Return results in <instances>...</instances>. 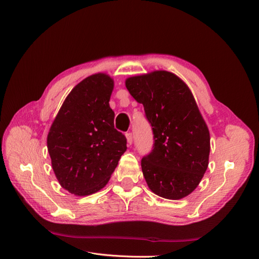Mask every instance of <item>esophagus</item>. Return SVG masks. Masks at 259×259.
<instances>
[{
	"label": "esophagus",
	"instance_id": "1",
	"mask_svg": "<svg viewBox=\"0 0 259 259\" xmlns=\"http://www.w3.org/2000/svg\"><path fill=\"white\" fill-rule=\"evenodd\" d=\"M125 137H126V140H127V145L131 146L132 143H133V134L131 132H127L126 134H125Z\"/></svg>",
	"mask_w": 259,
	"mask_h": 259
}]
</instances>
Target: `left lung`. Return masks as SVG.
I'll return each instance as SVG.
<instances>
[{
    "label": "left lung",
    "mask_w": 259,
    "mask_h": 259,
    "mask_svg": "<svg viewBox=\"0 0 259 259\" xmlns=\"http://www.w3.org/2000/svg\"><path fill=\"white\" fill-rule=\"evenodd\" d=\"M125 86L144 105L153 131V150L142 160L149 189L168 200L187 197L204 176L210 150L209 131L190 89L165 70L130 76Z\"/></svg>",
    "instance_id": "left-lung-1"
}]
</instances>
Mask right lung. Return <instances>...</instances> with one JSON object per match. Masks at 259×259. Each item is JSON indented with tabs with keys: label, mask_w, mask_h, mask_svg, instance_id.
<instances>
[{
	"label": "right lung",
	"mask_w": 259,
	"mask_h": 259,
	"mask_svg": "<svg viewBox=\"0 0 259 259\" xmlns=\"http://www.w3.org/2000/svg\"><path fill=\"white\" fill-rule=\"evenodd\" d=\"M113 86L104 72L85 77L69 93L49 131L55 176L77 197L103 189L126 151V138L114 128L109 105Z\"/></svg>",
	"instance_id": "right-lung-1"
}]
</instances>
